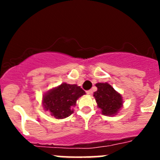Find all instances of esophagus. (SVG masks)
<instances>
[{
  "label": "esophagus",
  "mask_w": 160,
  "mask_h": 160,
  "mask_svg": "<svg viewBox=\"0 0 160 160\" xmlns=\"http://www.w3.org/2000/svg\"><path fill=\"white\" fill-rule=\"evenodd\" d=\"M87 94H88V95H91V94H93V91L91 90H87Z\"/></svg>",
  "instance_id": "34e87169"
}]
</instances>
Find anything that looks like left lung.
<instances>
[{"mask_svg":"<svg viewBox=\"0 0 160 160\" xmlns=\"http://www.w3.org/2000/svg\"><path fill=\"white\" fill-rule=\"evenodd\" d=\"M95 86L98 90L94 93V97L102 114L107 116L115 115L122 107V95L107 82L97 83Z\"/></svg>","mask_w":160,"mask_h":160,"instance_id":"left-lung-1","label":"left lung"}]
</instances>
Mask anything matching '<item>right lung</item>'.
<instances>
[{
  "mask_svg": "<svg viewBox=\"0 0 160 160\" xmlns=\"http://www.w3.org/2000/svg\"><path fill=\"white\" fill-rule=\"evenodd\" d=\"M85 94L77 85L64 82L44 94L42 104L45 111H49L55 118L62 119L73 112V107H75L78 98Z\"/></svg>",
  "mask_w": 160,
  "mask_h": 160,
  "instance_id": "obj_1",
  "label": "right lung"
}]
</instances>
